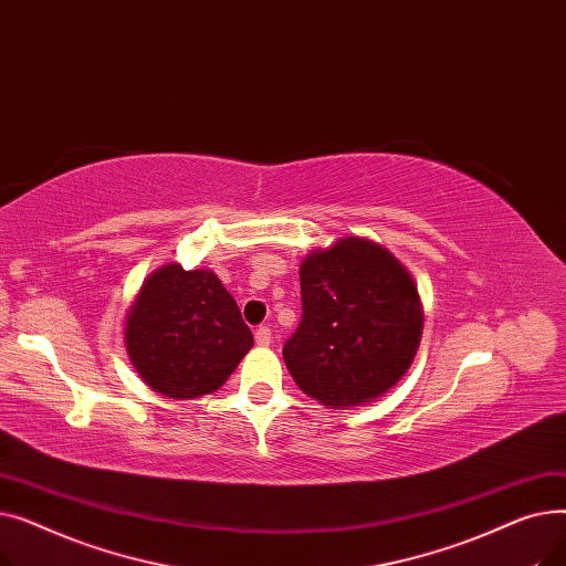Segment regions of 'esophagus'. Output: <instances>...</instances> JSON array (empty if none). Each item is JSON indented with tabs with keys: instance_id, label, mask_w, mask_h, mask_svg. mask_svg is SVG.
Returning <instances> with one entry per match:
<instances>
[{
	"instance_id": "obj_1",
	"label": "esophagus",
	"mask_w": 566,
	"mask_h": 566,
	"mask_svg": "<svg viewBox=\"0 0 566 566\" xmlns=\"http://www.w3.org/2000/svg\"><path fill=\"white\" fill-rule=\"evenodd\" d=\"M254 339H256L259 346H271L273 333H271V328H268V325H259V328L254 331Z\"/></svg>"
}]
</instances>
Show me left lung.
<instances>
[{
    "label": "left lung",
    "mask_w": 566,
    "mask_h": 566,
    "mask_svg": "<svg viewBox=\"0 0 566 566\" xmlns=\"http://www.w3.org/2000/svg\"><path fill=\"white\" fill-rule=\"evenodd\" d=\"M303 318L282 355L298 388L325 406H360L410 367L422 307L406 268L365 238H342L301 265Z\"/></svg>",
    "instance_id": "1"
}]
</instances>
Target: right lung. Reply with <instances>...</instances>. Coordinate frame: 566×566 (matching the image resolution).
<instances>
[{
	"instance_id": "1",
	"label": "right lung",
	"mask_w": 566,
	"mask_h": 566,
	"mask_svg": "<svg viewBox=\"0 0 566 566\" xmlns=\"http://www.w3.org/2000/svg\"><path fill=\"white\" fill-rule=\"evenodd\" d=\"M252 344V331L222 282L211 271H184L178 263L146 280L126 321L135 369L171 399L218 390Z\"/></svg>"
}]
</instances>
